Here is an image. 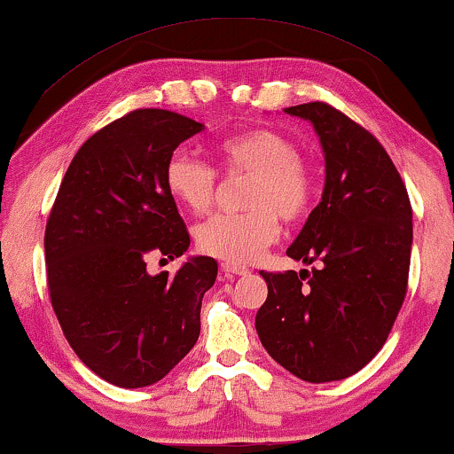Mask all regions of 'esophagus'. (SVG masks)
<instances>
[{
  "instance_id": "esophagus-1",
  "label": "esophagus",
  "mask_w": 454,
  "mask_h": 454,
  "mask_svg": "<svg viewBox=\"0 0 454 454\" xmlns=\"http://www.w3.org/2000/svg\"><path fill=\"white\" fill-rule=\"evenodd\" d=\"M221 269H223V273L229 275V278H233V275H248L250 273L246 267H241V264H233V262H223Z\"/></svg>"
}]
</instances>
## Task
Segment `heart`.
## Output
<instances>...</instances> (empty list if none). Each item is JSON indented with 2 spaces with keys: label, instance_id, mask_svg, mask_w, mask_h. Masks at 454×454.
Instances as JSON below:
<instances>
[{
  "label": "heart",
  "instance_id": "obj_1",
  "mask_svg": "<svg viewBox=\"0 0 454 454\" xmlns=\"http://www.w3.org/2000/svg\"><path fill=\"white\" fill-rule=\"evenodd\" d=\"M215 158L225 176L248 175L241 190L246 213L219 215L193 231L204 254L233 264L256 261L278 239L279 216L298 223L309 215L315 196V173L298 154L296 141L267 127L221 139ZM164 187L176 204L202 215L216 196V173L187 152H175L164 167Z\"/></svg>",
  "mask_w": 454,
  "mask_h": 454
}]
</instances>
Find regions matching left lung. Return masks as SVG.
I'll use <instances>...</instances> for the list:
<instances>
[{
	"instance_id": "left-lung-1",
	"label": "left lung",
	"mask_w": 454,
	"mask_h": 454,
	"mask_svg": "<svg viewBox=\"0 0 454 454\" xmlns=\"http://www.w3.org/2000/svg\"><path fill=\"white\" fill-rule=\"evenodd\" d=\"M325 156V187L287 248L319 269L261 275L269 296L256 313L264 350L310 384L350 378L386 344L407 294L413 210L384 145L323 102L292 106Z\"/></svg>"
}]
</instances>
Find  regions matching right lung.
<instances>
[{"label":"right lung","mask_w":454,"mask_h":454,"mask_svg":"<svg viewBox=\"0 0 454 454\" xmlns=\"http://www.w3.org/2000/svg\"><path fill=\"white\" fill-rule=\"evenodd\" d=\"M204 129L170 110H133L81 145L45 227L47 287L70 348L119 387L160 381L193 348L216 261L192 256L170 278L190 233L164 187L176 145Z\"/></svg>","instance_id":"1"}]
</instances>
